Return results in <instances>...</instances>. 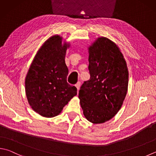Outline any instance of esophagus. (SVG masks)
I'll use <instances>...</instances> for the list:
<instances>
[{
  "label": "esophagus",
  "mask_w": 156,
  "mask_h": 156,
  "mask_svg": "<svg viewBox=\"0 0 156 156\" xmlns=\"http://www.w3.org/2000/svg\"><path fill=\"white\" fill-rule=\"evenodd\" d=\"M75 86H76V87H77V91L79 92V89H80V86H81V82L80 81H78L77 83H76V85H75Z\"/></svg>",
  "instance_id": "1"
}]
</instances>
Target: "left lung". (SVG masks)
<instances>
[{"label": "left lung", "instance_id": "obj_1", "mask_svg": "<svg viewBox=\"0 0 156 156\" xmlns=\"http://www.w3.org/2000/svg\"><path fill=\"white\" fill-rule=\"evenodd\" d=\"M90 79L79 92L83 115L93 124H102L115 115L126 98L128 70L117 45L99 37L88 48Z\"/></svg>", "mask_w": 156, "mask_h": 156}]
</instances>
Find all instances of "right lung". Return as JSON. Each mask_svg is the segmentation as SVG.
I'll use <instances>...</instances> for the list:
<instances>
[{"instance_id":"right-lung-1","label":"right lung","mask_w":156,"mask_h":156,"mask_svg":"<svg viewBox=\"0 0 156 156\" xmlns=\"http://www.w3.org/2000/svg\"><path fill=\"white\" fill-rule=\"evenodd\" d=\"M55 35L43 43L37 51L25 79L29 105L45 117L59 115L63 107L77 95V88L66 81L69 69L65 55L69 44Z\"/></svg>"}]
</instances>
